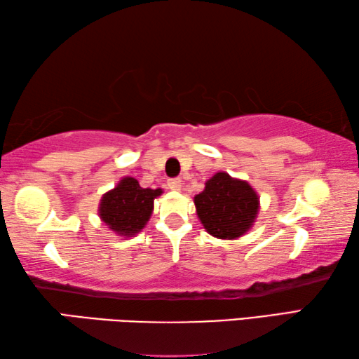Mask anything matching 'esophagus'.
Returning <instances> with one entry per match:
<instances>
[{
    "label": "esophagus",
    "mask_w": 359,
    "mask_h": 359,
    "mask_svg": "<svg viewBox=\"0 0 359 359\" xmlns=\"http://www.w3.org/2000/svg\"><path fill=\"white\" fill-rule=\"evenodd\" d=\"M168 187L171 188L172 191H180L182 180H180V179H169V180H168Z\"/></svg>",
    "instance_id": "34e87169"
}]
</instances>
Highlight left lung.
Here are the masks:
<instances>
[{
    "mask_svg": "<svg viewBox=\"0 0 359 359\" xmlns=\"http://www.w3.org/2000/svg\"><path fill=\"white\" fill-rule=\"evenodd\" d=\"M194 205L209 234L218 239H238L255 223L259 198L248 182L217 172L194 196Z\"/></svg>",
    "mask_w": 359,
    "mask_h": 359,
    "instance_id": "8db88e82",
    "label": "left lung"
}]
</instances>
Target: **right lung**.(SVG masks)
<instances>
[{"instance_id":"1","label":"right lung","mask_w":359,"mask_h":359,"mask_svg":"<svg viewBox=\"0 0 359 359\" xmlns=\"http://www.w3.org/2000/svg\"><path fill=\"white\" fill-rule=\"evenodd\" d=\"M161 188H142L135 177H123L117 187L102 194L98 214L115 234L131 238L144 229L154 212V199Z\"/></svg>"}]
</instances>
